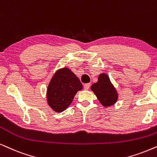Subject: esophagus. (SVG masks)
Segmentation results:
<instances>
[{
    "instance_id": "obj_1",
    "label": "esophagus",
    "mask_w": 157,
    "mask_h": 157,
    "mask_svg": "<svg viewBox=\"0 0 157 157\" xmlns=\"http://www.w3.org/2000/svg\"><path fill=\"white\" fill-rule=\"evenodd\" d=\"M90 87V83H86V84L84 85V88L85 90H88Z\"/></svg>"
}]
</instances>
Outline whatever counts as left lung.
I'll list each match as a JSON object with an SVG mask.
<instances>
[{"label": "left lung", "mask_w": 157, "mask_h": 157, "mask_svg": "<svg viewBox=\"0 0 157 157\" xmlns=\"http://www.w3.org/2000/svg\"><path fill=\"white\" fill-rule=\"evenodd\" d=\"M91 90L94 92L100 103L104 106L112 105L118 99V93L105 74H100L98 81L93 83Z\"/></svg>", "instance_id": "1"}]
</instances>
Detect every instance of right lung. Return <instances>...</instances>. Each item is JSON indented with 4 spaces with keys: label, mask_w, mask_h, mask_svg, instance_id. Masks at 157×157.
<instances>
[{
    "label": "right lung",
    "mask_w": 157,
    "mask_h": 157,
    "mask_svg": "<svg viewBox=\"0 0 157 157\" xmlns=\"http://www.w3.org/2000/svg\"><path fill=\"white\" fill-rule=\"evenodd\" d=\"M82 89V83L70 70H58L48 86V104L56 112L64 111L72 102L77 92Z\"/></svg>",
    "instance_id": "add662e5"
}]
</instances>
